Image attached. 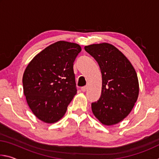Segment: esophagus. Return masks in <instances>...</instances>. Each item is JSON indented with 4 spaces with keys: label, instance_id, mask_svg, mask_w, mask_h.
<instances>
[{
    "label": "esophagus",
    "instance_id": "obj_1",
    "mask_svg": "<svg viewBox=\"0 0 159 159\" xmlns=\"http://www.w3.org/2000/svg\"><path fill=\"white\" fill-rule=\"evenodd\" d=\"M80 90H81L82 92H85L86 90H87V86H84V87H82L80 88Z\"/></svg>",
    "mask_w": 159,
    "mask_h": 159
}]
</instances>
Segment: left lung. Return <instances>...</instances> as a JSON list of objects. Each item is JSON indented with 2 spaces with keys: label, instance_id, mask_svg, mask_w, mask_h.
Instances as JSON below:
<instances>
[{
  "label": "left lung",
  "instance_id": "1",
  "mask_svg": "<svg viewBox=\"0 0 159 159\" xmlns=\"http://www.w3.org/2000/svg\"><path fill=\"white\" fill-rule=\"evenodd\" d=\"M101 70V97L91 104L95 116L104 125L117 124L128 116L139 95L137 73L128 58L114 45L102 43L85 46Z\"/></svg>",
  "mask_w": 159,
  "mask_h": 159
}]
</instances>
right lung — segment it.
<instances>
[{"instance_id": "add662e5", "label": "right lung", "mask_w": 159, "mask_h": 159, "mask_svg": "<svg viewBox=\"0 0 159 159\" xmlns=\"http://www.w3.org/2000/svg\"><path fill=\"white\" fill-rule=\"evenodd\" d=\"M80 51L79 44L57 41L35 56L25 69L24 94L33 114L44 123L60 120L76 94L73 66Z\"/></svg>"}]
</instances>
